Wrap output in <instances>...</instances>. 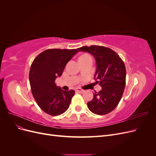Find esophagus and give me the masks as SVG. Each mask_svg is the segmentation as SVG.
<instances>
[{
    "mask_svg": "<svg viewBox=\"0 0 156 156\" xmlns=\"http://www.w3.org/2000/svg\"><path fill=\"white\" fill-rule=\"evenodd\" d=\"M76 92H78V93H83V92H84V90H82V89H81V88H77L76 89Z\"/></svg>",
    "mask_w": 156,
    "mask_h": 156,
    "instance_id": "esophagus-1",
    "label": "esophagus"
}]
</instances>
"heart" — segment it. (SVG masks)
Returning a JSON list of instances; mask_svg holds the SVG:
<instances>
[{"mask_svg":"<svg viewBox=\"0 0 156 156\" xmlns=\"http://www.w3.org/2000/svg\"><path fill=\"white\" fill-rule=\"evenodd\" d=\"M81 56H90L88 55H83Z\"/></svg>","mask_w":156,"mask_h":156,"instance_id":"b5f03b06","label":"heart"}]
</instances>
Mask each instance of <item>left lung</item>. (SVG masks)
<instances>
[{
  "label": "left lung",
  "instance_id": "8db88e82",
  "mask_svg": "<svg viewBox=\"0 0 156 156\" xmlns=\"http://www.w3.org/2000/svg\"><path fill=\"white\" fill-rule=\"evenodd\" d=\"M78 51L87 52L95 58L96 69L94 78L101 87L100 91L94 93L87 106L96 115L108 114L116 107L123 94L126 77L125 64L116 52L105 47L84 46Z\"/></svg>",
  "mask_w": 156,
  "mask_h": 156
}]
</instances>
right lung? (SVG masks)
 Returning a JSON list of instances; mask_svg holds the SVG:
<instances>
[{
    "mask_svg": "<svg viewBox=\"0 0 156 156\" xmlns=\"http://www.w3.org/2000/svg\"><path fill=\"white\" fill-rule=\"evenodd\" d=\"M77 52V49H48L37 56L31 65L29 81L33 97L41 109L50 115L64 113L74 96L73 90H63L55 81Z\"/></svg>",
    "mask_w": 156,
    "mask_h": 156,
    "instance_id": "right-lung-1",
    "label": "right lung"
}]
</instances>
